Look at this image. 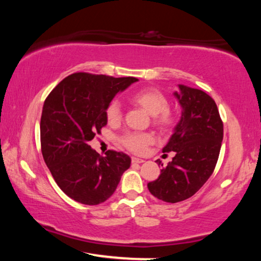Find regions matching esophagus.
<instances>
[{"mask_svg": "<svg viewBox=\"0 0 261 261\" xmlns=\"http://www.w3.org/2000/svg\"><path fill=\"white\" fill-rule=\"evenodd\" d=\"M131 161H132V163H143V162H144L143 159L135 158V156H132V158H131Z\"/></svg>", "mask_w": 261, "mask_h": 261, "instance_id": "obj_1", "label": "esophagus"}]
</instances>
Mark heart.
<instances>
[{"label":"heart","mask_w":261,"mask_h":261,"mask_svg":"<svg viewBox=\"0 0 261 261\" xmlns=\"http://www.w3.org/2000/svg\"><path fill=\"white\" fill-rule=\"evenodd\" d=\"M132 103L139 106L152 115L153 124L162 131H167L175 125L177 117L169 108V100L155 87H146L130 95ZM106 120L109 124H117L122 120V109L117 101H112L106 108ZM121 144L127 151L140 154L145 152L149 144L153 143V135L147 132H126L121 137Z\"/></svg>","instance_id":"b5f03b06"}]
</instances>
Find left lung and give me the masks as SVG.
I'll use <instances>...</instances> for the list:
<instances>
[{
    "label": "left lung",
    "mask_w": 261,
    "mask_h": 261,
    "mask_svg": "<svg viewBox=\"0 0 261 261\" xmlns=\"http://www.w3.org/2000/svg\"><path fill=\"white\" fill-rule=\"evenodd\" d=\"M179 91L175 96L183 108L182 117L162 149L174 152L175 156L147 184L154 197L171 204L192 197L206 183L215 169L223 139V122L215 101L197 88L179 85ZM156 162L161 165L160 160Z\"/></svg>",
    "instance_id": "1"
}]
</instances>
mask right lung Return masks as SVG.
<instances>
[{"instance_id": "obj_1", "label": "right lung", "mask_w": 261, "mask_h": 261, "mask_svg": "<svg viewBox=\"0 0 261 261\" xmlns=\"http://www.w3.org/2000/svg\"><path fill=\"white\" fill-rule=\"evenodd\" d=\"M138 81L76 72L59 83L45 100L40 121L41 152L56 184L84 205L113 196L131 165L129 155L92 149L90 141L107 124L106 108L116 93Z\"/></svg>"}]
</instances>
